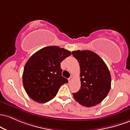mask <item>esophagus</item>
I'll use <instances>...</instances> for the list:
<instances>
[{"label":"esophagus","mask_w":130,"mask_h":130,"mask_svg":"<svg viewBox=\"0 0 130 130\" xmlns=\"http://www.w3.org/2000/svg\"><path fill=\"white\" fill-rule=\"evenodd\" d=\"M68 80H69V82H71L72 80V77H70L69 78H68Z\"/></svg>","instance_id":"obj_1"}]
</instances>
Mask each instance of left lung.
Wrapping results in <instances>:
<instances>
[{"mask_svg": "<svg viewBox=\"0 0 130 130\" xmlns=\"http://www.w3.org/2000/svg\"><path fill=\"white\" fill-rule=\"evenodd\" d=\"M80 68V89L73 93L74 99L84 106L92 107L107 96L111 87V76L104 61L90 50L72 52Z\"/></svg>", "mask_w": 130, "mask_h": 130, "instance_id": "left-lung-1", "label": "left lung"}]
</instances>
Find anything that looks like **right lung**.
<instances>
[{"instance_id":"obj_1","label":"right lung","mask_w":130,"mask_h":130,"mask_svg":"<svg viewBox=\"0 0 130 130\" xmlns=\"http://www.w3.org/2000/svg\"><path fill=\"white\" fill-rule=\"evenodd\" d=\"M71 55L70 51L56 46L43 48L27 61L23 84L32 100L43 103L53 99L62 85L68 82L62 76L61 62Z\"/></svg>"}]
</instances>
